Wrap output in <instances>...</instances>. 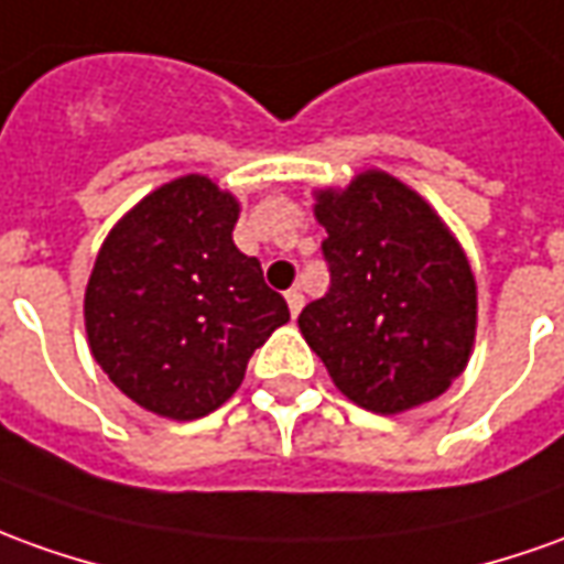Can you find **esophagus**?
<instances>
[{"mask_svg":"<svg viewBox=\"0 0 564 564\" xmlns=\"http://www.w3.org/2000/svg\"><path fill=\"white\" fill-rule=\"evenodd\" d=\"M285 301H289L291 316H297V313L304 310V294H301V291H297V289L285 291Z\"/></svg>","mask_w":564,"mask_h":564,"instance_id":"obj_1","label":"esophagus"}]
</instances>
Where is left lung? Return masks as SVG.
Segmentation results:
<instances>
[{
	"mask_svg": "<svg viewBox=\"0 0 564 564\" xmlns=\"http://www.w3.org/2000/svg\"><path fill=\"white\" fill-rule=\"evenodd\" d=\"M332 289L304 306L301 334L334 387L375 414L433 402L476 344L467 251L417 189L380 169L313 189Z\"/></svg>",
	"mask_w": 564,
	"mask_h": 564,
	"instance_id": "8db88e82",
	"label": "left lung"
}]
</instances>
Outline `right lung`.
<instances>
[{
  "mask_svg": "<svg viewBox=\"0 0 564 564\" xmlns=\"http://www.w3.org/2000/svg\"><path fill=\"white\" fill-rule=\"evenodd\" d=\"M230 189L184 174L116 220L85 285L95 362L122 393L169 421H196L230 399L248 359L289 322L258 258L232 227Z\"/></svg>",
  "mask_w": 564,
  "mask_h": 564,
  "instance_id": "right-lung-1",
  "label": "right lung"
}]
</instances>
